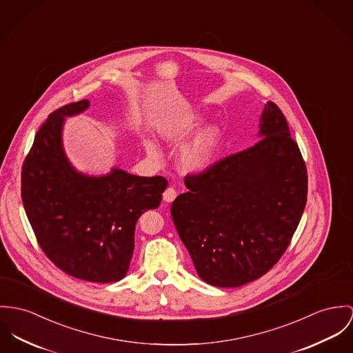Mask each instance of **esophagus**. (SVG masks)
Listing matches in <instances>:
<instances>
[{
  "mask_svg": "<svg viewBox=\"0 0 353 353\" xmlns=\"http://www.w3.org/2000/svg\"><path fill=\"white\" fill-rule=\"evenodd\" d=\"M176 190L174 188H168L165 192H163V199L165 202H172L176 198Z\"/></svg>",
  "mask_w": 353,
  "mask_h": 353,
  "instance_id": "obj_1",
  "label": "esophagus"
}]
</instances>
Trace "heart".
Wrapping results in <instances>:
<instances>
[{"instance_id": "obj_1", "label": "heart", "mask_w": 353, "mask_h": 353, "mask_svg": "<svg viewBox=\"0 0 353 353\" xmlns=\"http://www.w3.org/2000/svg\"><path fill=\"white\" fill-rule=\"evenodd\" d=\"M198 125V120L195 117H189L182 121H178L176 124L168 125L161 130L163 137L170 143H181L183 141L194 129ZM219 141V132L216 128L205 129L201 132L192 144L182 152L181 157V167L186 172H199L205 170L214 152V148ZM145 150L151 158L159 157L158 147L148 141L145 143Z\"/></svg>"}]
</instances>
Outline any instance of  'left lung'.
I'll use <instances>...</instances> for the list:
<instances>
[{
	"label": "left lung",
	"mask_w": 353,
	"mask_h": 353,
	"mask_svg": "<svg viewBox=\"0 0 353 353\" xmlns=\"http://www.w3.org/2000/svg\"><path fill=\"white\" fill-rule=\"evenodd\" d=\"M255 145L185 176L171 205L178 234L202 281L239 288L286 252L307 196V171L282 110L264 106Z\"/></svg>",
	"instance_id": "8db88e82"
}]
</instances>
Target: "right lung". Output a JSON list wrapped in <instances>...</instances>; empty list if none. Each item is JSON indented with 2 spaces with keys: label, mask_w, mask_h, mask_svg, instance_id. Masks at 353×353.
I'll list each match as a JSON object with an SVG mask.
<instances>
[{
  "label": "right lung",
  "mask_w": 353,
  "mask_h": 353,
  "mask_svg": "<svg viewBox=\"0 0 353 353\" xmlns=\"http://www.w3.org/2000/svg\"><path fill=\"white\" fill-rule=\"evenodd\" d=\"M90 102L67 103L37 130L21 170V199L36 240L65 274L96 283L128 272L139 217L161 205L163 176H137L113 168L103 176L74 170L62 145L64 117Z\"/></svg>",
  "instance_id": "right-lung-1"
}]
</instances>
